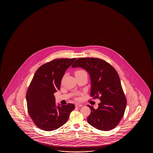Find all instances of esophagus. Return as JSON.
<instances>
[{
  "mask_svg": "<svg viewBox=\"0 0 153 153\" xmlns=\"http://www.w3.org/2000/svg\"><path fill=\"white\" fill-rule=\"evenodd\" d=\"M82 106V105L80 104V103H76V104H75V107H81Z\"/></svg>",
  "mask_w": 153,
  "mask_h": 153,
  "instance_id": "1",
  "label": "esophagus"
}]
</instances>
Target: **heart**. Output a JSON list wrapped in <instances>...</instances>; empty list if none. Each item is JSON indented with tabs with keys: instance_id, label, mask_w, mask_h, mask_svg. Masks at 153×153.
Returning a JSON list of instances; mask_svg holds the SVG:
<instances>
[{
	"instance_id": "obj_1",
	"label": "heart",
	"mask_w": 153,
	"mask_h": 153,
	"mask_svg": "<svg viewBox=\"0 0 153 153\" xmlns=\"http://www.w3.org/2000/svg\"><path fill=\"white\" fill-rule=\"evenodd\" d=\"M84 71H82V70H78V71H76V72H75V75H78V74H81V73H85Z\"/></svg>"
}]
</instances>
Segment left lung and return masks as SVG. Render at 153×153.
Segmentation results:
<instances>
[{"mask_svg":"<svg viewBox=\"0 0 153 153\" xmlns=\"http://www.w3.org/2000/svg\"><path fill=\"white\" fill-rule=\"evenodd\" d=\"M72 67H81L88 73L90 95L101 101L97 109L88 105L91 109L88 124L102 131L115 128L123 117L126 107V99L116 70L104 60L93 57L77 59Z\"/></svg>","mask_w":153,"mask_h":153,"instance_id":"left-lung-1","label":"left lung"}]
</instances>
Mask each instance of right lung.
Wrapping results in <instances>:
<instances>
[{
  "label": "right lung",
  "mask_w": 153,
  "mask_h": 153,
  "mask_svg": "<svg viewBox=\"0 0 153 153\" xmlns=\"http://www.w3.org/2000/svg\"><path fill=\"white\" fill-rule=\"evenodd\" d=\"M76 59H59L36 70L26 94L27 109L34 123L47 131L56 130L67 121L74 109L72 103L56 107L53 94L60 88L65 71Z\"/></svg>",
  "instance_id": "right-lung-1"
}]
</instances>
